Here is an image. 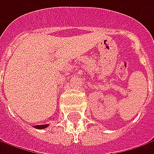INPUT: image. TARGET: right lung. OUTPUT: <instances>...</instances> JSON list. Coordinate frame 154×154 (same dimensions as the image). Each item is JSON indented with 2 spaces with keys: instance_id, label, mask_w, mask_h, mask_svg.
Segmentation results:
<instances>
[{
  "instance_id": "obj_1",
  "label": "right lung",
  "mask_w": 154,
  "mask_h": 154,
  "mask_svg": "<svg viewBox=\"0 0 154 154\" xmlns=\"http://www.w3.org/2000/svg\"><path fill=\"white\" fill-rule=\"evenodd\" d=\"M47 127H48V124H46V125H36V126H34V128H38V129H43V128H45Z\"/></svg>"
}]
</instances>
